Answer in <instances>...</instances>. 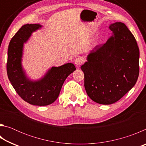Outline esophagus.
<instances>
[{"mask_svg":"<svg viewBox=\"0 0 146 146\" xmlns=\"http://www.w3.org/2000/svg\"><path fill=\"white\" fill-rule=\"evenodd\" d=\"M83 63V59L81 57H78L76 58L75 61V64L76 66H80Z\"/></svg>","mask_w":146,"mask_h":146,"instance_id":"34e87169","label":"esophagus"}]
</instances>
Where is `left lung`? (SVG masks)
Listing matches in <instances>:
<instances>
[{
  "instance_id": "obj_1",
  "label": "left lung",
  "mask_w": 146,
  "mask_h": 146,
  "mask_svg": "<svg viewBox=\"0 0 146 146\" xmlns=\"http://www.w3.org/2000/svg\"><path fill=\"white\" fill-rule=\"evenodd\" d=\"M109 28L112 36L104 45L95 46L80 67L89 97L104 105L123 97L139 75L140 52L134 36L122 23L110 24Z\"/></svg>"
}]
</instances>
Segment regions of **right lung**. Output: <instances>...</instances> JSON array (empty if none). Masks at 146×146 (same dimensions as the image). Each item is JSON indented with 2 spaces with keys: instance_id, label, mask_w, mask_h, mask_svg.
<instances>
[{
  "instance_id": "obj_1",
  "label": "right lung",
  "mask_w": 146,
  "mask_h": 146,
  "mask_svg": "<svg viewBox=\"0 0 146 146\" xmlns=\"http://www.w3.org/2000/svg\"><path fill=\"white\" fill-rule=\"evenodd\" d=\"M42 27L39 24H27L22 26L9 42L7 62V74L15 90L24 101L38 106L55 102L66 78L76 70L73 64L67 63L50 68L38 80H32L28 77L22 65L24 44L33 32Z\"/></svg>"
}]
</instances>
